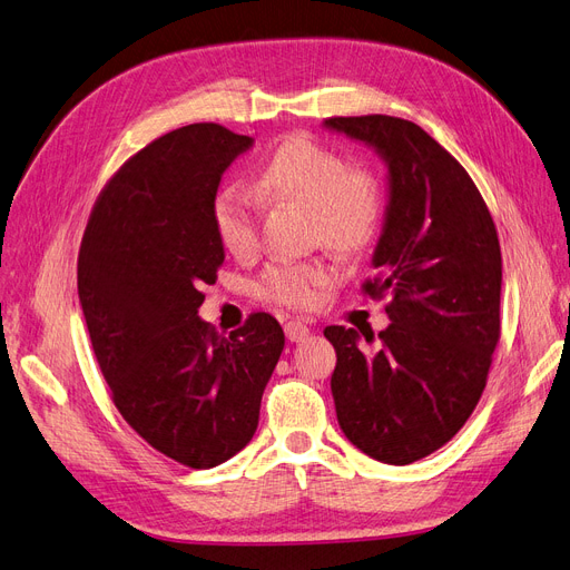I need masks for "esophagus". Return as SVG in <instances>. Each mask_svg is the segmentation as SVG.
<instances>
[{
  "label": "esophagus",
  "instance_id": "1",
  "mask_svg": "<svg viewBox=\"0 0 570 570\" xmlns=\"http://www.w3.org/2000/svg\"><path fill=\"white\" fill-rule=\"evenodd\" d=\"M308 332H311V327L306 323H302V321H287L285 323V335H287L289 342L306 340Z\"/></svg>",
  "mask_w": 570,
  "mask_h": 570
}]
</instances>
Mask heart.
Returning <instances> with one entry per match:
<instances>
[{
	"instance_id": "heart-1",
	"label": "heart",
	"mask_w": 570,
	"mask_h": 570,
	"mask_svg": "<svg viewBox=\"0 0 570 570\" xmlns=\"http://www.w3.org/2000/svg\"><path fill=\"white\" fill-rule=\"evenodd\" d=\"M294 203L308 209V230L337 254L361 252L375 235L382 214L380 181L365 169H346L337 150L318 141L287 139L273 150L249 190L226 188L212 203V226L222 247L247 257L259 240V203ZM335 281L325 262H276L259 281L264 299L304 308Z\"/></svg>"
}]
</instances>
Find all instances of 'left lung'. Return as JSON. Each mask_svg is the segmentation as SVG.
Instances as JSON below:
<instances>
[{"label":"left lung","instance_id":"left-lung-1","mask_svg":"<svg viewBox=\"0 0 570 570\" xmlns=\"http://www.w3.org/2000/svg\"><path fill=\"white\" fill-rule=\"evenodd\" d=\"M325 127L375 148L389 169L375 278L363 292L389 294L391 325L375 353L353 327H325L337 351L332 399L353 445L410 464L453 439L485 389L500 340L498 230L472 176L415 122L363 115Z\"/></svg>","mask_w":570,"mask_h":570}]
</instances>
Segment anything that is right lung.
Masks as SVG:
<instances>
[{
  "label": "right lung",
  "instance_id": "obj_1",
  "mask_svg": "<svg viewBox=\"0 0 570 570\" xmlns=\"http://www.w3.org/2000/svg\"><path fill=\"white\" fill-rule=\"evenodd\" d=\"M254 139L200 122L127 160L98 195L77 259V292L98 367L127 424L190 469L252 441L285 346L281 323L252 313L219 335L198 318L224 247L212 203Z\"/></svg>",
  "mask_w": 570,
  "mask_h": 570
}]
</instances>
